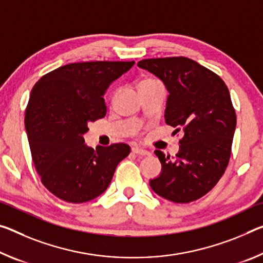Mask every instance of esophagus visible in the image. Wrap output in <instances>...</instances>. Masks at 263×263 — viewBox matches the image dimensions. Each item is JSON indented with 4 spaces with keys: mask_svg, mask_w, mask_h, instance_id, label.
I'll list each match as a JSON object with an SVG mask.
<instances>
[{
    "mask_svg": "<svg viewBox=\"0 0 263 263\" xmlns=\"http://www.w3.org/2000/svg\"><path fill=\"white\" fill-rule=\"evenodd\" d=\"M132 153L138 154V156H149V154H151L148 151H146V149L140 147H132Z\"/></svg>",
    "mask_w": 263,
    "mask_h": 263,
    "instance_id": "1",
    "label": "esophagus"
}]
</instances>
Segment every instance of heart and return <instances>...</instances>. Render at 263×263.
Masks as SVG:
<instances>
[{
  "mask_svg": "<svg viewBox=\"0 0 263 263\" xmlns=\"http://www.w3.org/2000/svg\"><path fill=\"white\" fill-rule=\"evenodd\" d=\"M154 82H157V81H156V79H153V78H143V79H141V81L139 82V87L143 86V85L151 84V83H154Z\"/></svg>",
  "mask_w": 263,
  "mask_h": 263,
  "instance_id": "obj_1",
  "label": "heart"
}]
</instances>
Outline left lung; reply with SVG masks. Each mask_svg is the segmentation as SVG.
Returning <instances> with one entry per match:
<instances>
[{
	"label": "left lung",
	"instance_id": "left-lung-1",
	"mask_svg": "<svg viewBox=\"0 0 263 263\" xmlns=\"http://www.w3.org/2000/svg\"><path fill=\"white\" fill-rule=\"evenodd\" d=\"M141 69L159 77L170 92L165 122L184 132L174 160L164 152L161 174L149 181L158 195L189 203L207 194L227 168L232 152L236 115L224 82L210 69L187 57L148 58Z\"/></svg>",
	"mask_w": 263,
	"mask_h": 263
}]
</instances>
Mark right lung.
<instances>
[{
  "mask_svg": "<svg viewBox=\"0 0 263 263\" xmlns=\"http://www.w3.org/2000/svg\"><path fill=\"white\" fill-rule=\"evenodd\" d=\"M131 62H79L57 68L32 87L24 124L35 168L55 197L71 203L105 192L117 165L131 152L127 144L87 147V124L106 115L104 93L132 68Z\"/></svg>",
  "mask_w": 263,
  "mask_h": 263,
  "instance_id": "1",
  "label": "right lung"
}]
</instances>
